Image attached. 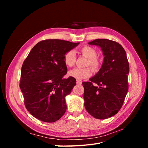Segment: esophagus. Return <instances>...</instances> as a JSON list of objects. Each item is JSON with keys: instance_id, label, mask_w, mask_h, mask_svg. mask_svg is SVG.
I'll list each match as a JSON object with an SVG mask.
<instances>
[{"instance_id": "34e87169", "label": "esophagus", "mask_w": 148, "mask_h": 148, "mask_svg": "<svg viewBox=\"0 0 148 148\" xmlns=\"http://www.w3.org/2000/svg\"><path fill=\"white\" fill-rule=\"evenodd\" d=\"M77 84H82V82L81 81V80L77 79Z\"/></svg>"}]
</instances>
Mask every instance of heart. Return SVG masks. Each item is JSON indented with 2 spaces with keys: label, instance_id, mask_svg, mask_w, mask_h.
I'll return each mask as SVG.
<instances>
[{
  "label": "heart",
  "instance_id": "obj_1",
  "mask_svg": "<svg viewBox=\"0 0 148 148\" xmlns=\"http://www.w3.org/2000/svg\"><path fill=\"white\" fill-rule=\"evenodd\" d=\"M79 53L87 58V66L89 65L94 71H97L100 67V60L96 57L97 52L95 49L89 46H84L79 49ZM64 61L65 65L68 67L73 66L75 62V53L73 51L67 52L64 57ZM69 76L77 79H82L88 78L91 75V71L89 68L79 69L75 68L69 71Z\"/></svg>",
  "mask_w": 148,
  "mask_h": 148
}]
</instances>
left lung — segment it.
Wrapping results in <instances>:
<instances>
[{"mask_svg":"<svg viewBox=\"0 0 148 148\" xmlns=\"http://www.w3.org/2000/svg\"><path fill=\"white\" fill-rule=\"evenodd\" d=\"M88 44L101 47L104 58L101 68L89 78L90 82H83L84 107L93 117L106 119L120 110L128 92L127 53L120 44L109 39H97Z\"/></svg>","mask_w":148,"mask_h":148,"instance_id":"obj_1","label":"left lung"}]
</instances>
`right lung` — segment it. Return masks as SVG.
Returning <instances> with one entry per match:
<instances>
[{"mask_svg": "<svg viewBox=\"0 0 148 148\" xmlns=\"http://www.w3.org/2000/svg\"><path fill=\"white\" fill-rule=\"evenodd\" d=\"M79 42L47 39L31 49L21 67L20 87L26 108L45 122L59 120L66 110L65 96L76 85V79L64 78L67 68L65 53Z\"/></svg>", "mask_w": 148, "mask_h": 148, "instance_id": "add662e5", "label": "right lung"}]
</instances>
